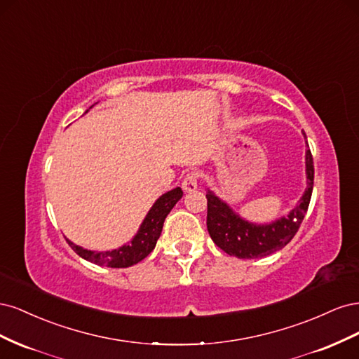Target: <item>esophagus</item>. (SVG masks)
Segmentation results:
<instances>
[{
    "instance_id": "34e87169",
    "label": "esophagus",
    "mask_w": 359,
    "mask_h": 359,
    "mask_svg": "<svg viewBox=\"0 0 359 359\" xmlns=\"http://www.w3.org/2000/svg\"><path fill=\"white\" fill-rule=\"evenodd\" d=\"M182 186V190L184 191H193L198 189V175L196 173H189V175H186V178L182 180L181 182Z\"/></svg>"
}]
</instances>
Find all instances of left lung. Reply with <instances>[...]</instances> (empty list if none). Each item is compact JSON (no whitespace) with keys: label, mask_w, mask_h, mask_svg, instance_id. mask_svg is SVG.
Segmentation results:
<instances>
[{"label":"left lung","mask_w":359,"mask_h":359,"mask_svg":"<svg viewBox=\"0 0 359 359\" xmlns=\"http://www.w3.org/2000/svg\"><path fill=\"white\" fill-rule=\"evenodd\" d=\"M306 178L307 187L292 211L287 215L264 224L243 219L232 210L229 203H226L208 189L206 190V201H208L206 227H208L211 240L224 253L238 259L265 257L278 252L295 236L309 210L314 180L310 149L306 151Z\"/></svg>","instance_id":"8db88e82"}]
</instances>
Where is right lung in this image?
Here are the masks:
<instances>
[{"label":"right lung","instance_id":"1","mask_svg":"<svg viewBox=\"0 0 359 359\" xmlns=\"http://www.w3.org/2000/svg\"><path fill=\"white\" fill-rule=\"evenodd\" d=\"M181 198L182 190L180 187L172 189L170 191L161 194V196L154 202V205L149 208L144 222L139 226V231L132 238V241L118 248H114L111 252H94V250L76 245L74 243L67 240V238L66 241L74 250V253H78L82 259L88 260V262H93L95 265L111 268H127L136 265L153 252L157 240L160 238L165 219Z\"/></svg>","mask_w":359,"mask_h":359}]
</instances>
